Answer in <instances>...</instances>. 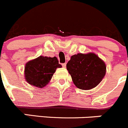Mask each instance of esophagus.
I'll list each match as a JSON object with an SVG mask.
<instances>
[{
	"label": "esophagus",
	"instance_id": "esophagus-1",
	"mask_svg": "<svg viewBox=\"0 0 128 128\" xmlns=\"http://www.w3.org/2000/svg\"><path fill=\"white\" fill-rule=\"evenodd\" d=\"M62 66L63 68H66V63H64V64H62Z\"/></svg>",
	"mask_w": 128,
	"mask_h": 128
}]
</instances>
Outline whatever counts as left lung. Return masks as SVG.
Segmentation results:
<instances>
[{"label":"left lung","instance_id":"obj_1","mask_svg":"<svg viewBox=\"0 0 128 128\" xmlns=\"http://www.w3.org/2000/svg\"><path fill=\"white\" fill-rule=\"evenodd\" d=\"M66 68L75 86L84 90L96 87L106 72V63L92 52L73 55Z\"/></svg>","mask_w":128,"mask_h":128}]
</instances>
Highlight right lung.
<instances>
[{
	"instance_id": "1",
	"label": "right lung",
	"mask_w": 128,
	"mask_h": 128,
	"mask_svg": "<svg viewBox=\"0 0 128 128\" xmlns=\"http://www.w3.org/2000/svg\"><path fill=\"white\" fill-rule=\"evenodd\" d=\"M62 68L56 57L40 56L30 60L24 68V78L30 84L44 88L49 83L57 68Z\"/></svg>"
}]
</instances>
